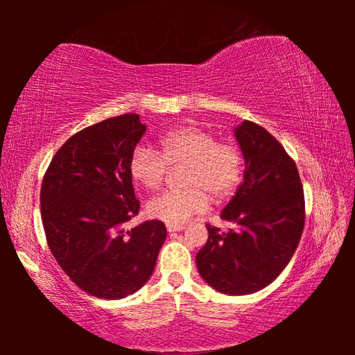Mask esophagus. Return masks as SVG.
<instances>
[{
	"label": "esophagus",
	"instance_id": "1",
	"mask_svg": "<svg viewBox=\"0 0 355 355\" xmlns=\"http://www.w3.org/2000/svg\"><path fill=\"white\" fill-rule=\"evenodd\" d=\"M182 230H184V225H171V224H167V232H169V233L182 232Z\"/></svg>",
	"mask_w": 355,
	"mask_h": 355
}]
</instances>
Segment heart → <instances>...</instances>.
Returning a JSON list of instances; mask_svg holds the SVG:
<instances>
[{"mask_svg": "<svg viewBox=\"0 0 355 355\" xmlns=\"http://www.w3.org/2000/svg\"><path fill=\"white\" fill-rule=\"evenodd\" d=\"M186 166V188L166 191L147 203L153 219L182 225L192 216L205 211L213 200L230 197L241 183L243 155L230 142H219L214 133L196 125L178 127L161 137L159 150L137 146L130 158V172L146 189L163 184L169 166Z\"/></svg>", "mask_w": 355, "mask_h": 355, "instance_id": "obj_1", "label": "heart"}]
</instances>
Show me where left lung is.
<instances>
[{"label": "left lung", "instance_id": "obj_1", "mask_svg": "<svg viewBox=\"0 0 355 355\" xmlns=\"http://www.w3.org/2000/svg\"><path fill=\"white\" fill-rule=\"evenodd\" d=\"M235 137L244 175L220 219L236 228L207 225L208 241L196 264L216 291L244 296L266 288L290 263L302 236L305 202L296 163L272 135L244 120Z\"/></svg>", "mask_w": 355, "mask_h": 355}]
</instances>
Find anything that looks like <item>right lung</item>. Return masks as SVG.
<instances>
[{"label": "right lung", "mask_w": 355, "mask_h": 355, "mask_svg": "<svg viewBox=\"0 0 355 355\" xmlns=\"http://www.w3.org/2000/svg\"><path fill=\"white\" fill-rule=\"evenodd\" d=\"M146 130L137 114L91 125L58 150L42 182L48 248L70 280L95 297L141 290L166 241L161 220L123 227L139 213L130 158Z\"/></svg>", "instance_id": "add662e5"}]
</instances>
